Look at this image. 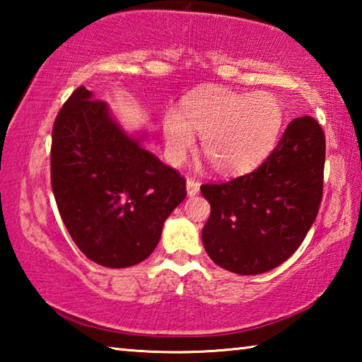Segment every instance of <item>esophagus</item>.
Segmentation results:
<instances>
[{"label":"esophagus","instance_id":"34e87169","mask_svg":"<svg viewBox=\"0 0 362 362\" xmlns=\"http://www.w3.org/2000/svg\"><path fill=\"white\" fill-rule=\"evenodd\" d=\"M187 192H188V196L198 194V192H199V182L192 179V177H188V179H187Z\"/></svg>","mask_w":362,"mask_h":362}]
</instances>
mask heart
Segmentation results:
<instances>
[{
	"instance_id": "heart-1",
	"label": "heart",
	"mask_w": 362,
	"mask_h": 362,
	"mask_svg": "<svg viewBox=\"0 0 362 362\" xmlns=\"http://www.w3.org/2000/svg\"><path fill=\"white\" fill-rule=\"evenodd\" d=\"M283 124V107L269 93H236L209 88L182 103L180 115L168 110L163 137L173 163H182L201 134V150L214 169L236 175L254 169L274 142Z\"/></svg>"
}]
</instances>
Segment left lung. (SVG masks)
<instances>
[{
    "label": "left lung",
    "mask_w": 362,
    "mask_h": 362,
    "mask_svg": "<svg viewBox=\"0 0 362 362\" xmlns=\"http://www.w3.org/2000/svg\"><path fill=\"white\" fill-rule=\"evenodd\" d=\"M324 161L321 126L302 116L252 173L201 185L211 203L203 228L211 259L236 274L265 273L289 259L320 211Z\"/></svg>",
    "instance_id": "8db88e82"
}]
</instances>
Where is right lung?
<instances>
[{"instance_id": "1", "label": "right lung", "mask_w": 362, "mask_h": 362, "mask_svg": "<svg viewBox=\"0 0 362 362\" xmlns=\"http://www.w3.org/2000/svg\"><path fill=\"white\" fill-rule=\"evenodd\" d=\"M51 185L71 240L108 268L145 260L187 196L185 179L126 136L84 86L54 121Z\"/></svg>"}]
</instances>
